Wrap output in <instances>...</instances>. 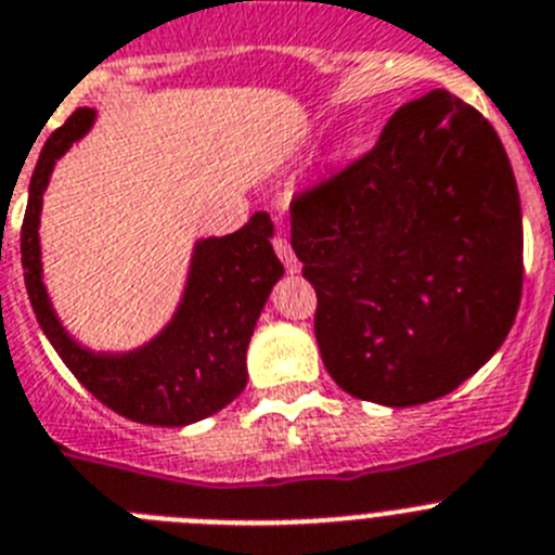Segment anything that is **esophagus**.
Masks as SVG:
<instances>
[{
	"label": "esophagus",
	"instance_id": "esophagus-1",
	"mask_svg": "<svg viewBox=\"0 0 555 555\" xmlns=\"http://www.w3.org/2000/svg\"><path fill=\"white\" fill-rule=\"evenodd\" d=\"M273 248H276L279 259H282V262H284L287 273H296L298 271V259H296V254H293V248H291V243H287V237L276 234V237H273Z\"/></svg>",
	"mask_w": 555,
	"mask_h": 555
}]
</instances>
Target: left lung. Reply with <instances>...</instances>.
<instances>
[{
    "instance_id": "8db88e82",
    "label": "left lung",
    "mask_w": 555,
    "mask_h": 555,
    "mask_svg": "<svg viewBox=\"0 0 555 555\" xmlns=\"http://www.w3.org/2000/svg\"><path fill=\"white\" fill-rule=\"evenodd\" d=\"M291 225L318 296V349L351 397L433 402L514 326L517 181L494 128L450 91L402 105L365 156L298 192Z\"/></svg>"
}]
</instances>
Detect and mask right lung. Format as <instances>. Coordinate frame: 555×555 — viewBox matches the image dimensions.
Returning a JSON list of instances; mask_svg holds the SVG:
<instances>
[{
  "instance_id": "obj_1",
  "label": "right lung",
  "mask_w": 555,
  "mask_h": 555,
  "mask_svg": "<svg viewBox=\"0 0 555 555\" xmlns=\"http://www.w3.org/2000/svg\"><path fill=\"white\" fill-rule=\"evenodd\" d=\"M94 108H77L44 142L30 178L22 223V268L38 324L66 369L119 416L153 427L201 422L243 393L248 383L245 351L271 287L284 268L273 254V223L257 211L225 237L201 240L176 315L151 344L125 354L89 351L61 326L41 282L38 218L52 167L72 142L89 133Z\"/></svg>"
}]
</instances>
